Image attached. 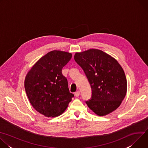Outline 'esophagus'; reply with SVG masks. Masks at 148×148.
<instances>
[{
  "label": "esophagus",
  "instance_id": "obj_1",
  "mask_svg": "<svg viewBox=\"0 0 148 148\" xmlns=\"http://www.w3.org/2000/svg\"><path fill=\"white\" fill-rule=\"evenodd\" d=\"M79 94H80V92H79V91H76V92H75V95L76 97H78V96L79 95Z\"/></svg>",
  "mask_w": 148,
  "mask_h": 148
}]
</instances>
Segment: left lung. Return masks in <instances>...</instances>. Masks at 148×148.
Masks as SVG:
<instances>
[{"mask_svg":"<svg viewBox=\"0 0 148 148\" xmlns=\"http://www.w3.org/2000/svg\"><path fill=\"white\" fill-rule=\"evenodd\" d=\"M74 60L83 70L91 88V97L86 101L88 107L99 116L117 109L127 90L125 73L118 61L98 49L77 53Z\"/></svg>","mask_w":148,"mask_h":148,"instance_id":"1","label":"left lung"}]
</instances>
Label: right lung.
<instances>
[{"mask_svg":"<svg viewBox=\"0 0 148 148\" xmlns=\"http://www.w3.org/2000/svg\"><path fill=\"white\" fill-rule=\"evenodd\" d=\"M71 57L67 52L51 51L41 57L26 77L25 88L30 102L46 116L61 115L74 96L61 72Z\"/></svg>","mask_w":148,"mask_h":148,"instance_id":"obj_1","label":"right lung"}]
</instances>
